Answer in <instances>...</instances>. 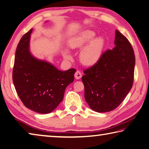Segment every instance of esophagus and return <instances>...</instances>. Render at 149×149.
<instances>
[{"instance_id":"34e87169","label":"esophagus","mask_w":149,"mask_h":149,"mask_svg":"<svg viewBox=\"0 0 149 149\" xmlns=\"http://www.w3.org/2000/svg\"><path fill=\"white\" fill-rule=\"evenodd\" d=\"M82 77V74L79 70H77L75 73V78L76 79H79Z\"/></svg>"}]
</instances>
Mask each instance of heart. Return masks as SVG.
<instances>
[{
	"label": "heart",
	"mask_w": 149,
	"mask_h": 149,
	"mask_svg": "<svg viewBox=\"0 0 149 149\" xmlns=\"http://www.w3.org/2000/svg\"><path fill=\"white\" fill-rule=\"evenodd\" d=\"M95 35V33L93 31L88 30L84 31L79 36L71 40L70 42V46L72 49L83 48L92 40ZM104 47V40L102 38L99 37L94 39L82 50L80 55L81 62L84 65L89 66L95 64L100 58ZM64 55L66 58H70V56L67 52H65Z\"/></svg>",
	"instance_id": "heart-1"
}]
</instances>
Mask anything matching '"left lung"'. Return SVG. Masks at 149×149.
I'll return each instance as SVG.
<instances>
[{
  "instance_id": "1",
  "label": "left lung",
  "mask_w": 149,
  "mask_h": 149,
  "mask_svg": "<svg viewBox=\"0 0 149 149\" xmlns=\"http://www.w3.org/2000/svg\"><path fill=\"white\" fill-rule=\"evenodd\" d=\"M115 47L103 52L95 64L85 69L82 81L84 98L99 113L115 109L124 100L134 81V52L131 43L116 30Z\"/></svg>"
}]
</instances>
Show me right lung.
<instances>
[{
    "mask_svg": "<svg viewBox=\"0 0 149 149\" xmlns=\"http://www.w3.org/2000/svg\"><path fill=\"white\" fill-rule=\"evenodd\" d=\"M33 29L22 37L15 52L13 81L18 95L27 108L46 114L55 109L64 97L66 86L74 80L76 70L61 71L31 54Z\"/></svg>",
    "mask_w": 149,
    "mask_h": 149,
    "instance_id": "right-lung-1",
    "label": "right lung"
}]
</instances>
